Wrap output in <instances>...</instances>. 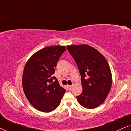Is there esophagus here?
<instances>
[{"instance_id": "esophagus-1", "label": "esophagus", "mask_w": 131, "mask_h": 131, "mask_svg": "<svg viewBox=\"0 0 131 131\" xmlns=\"http://www.w3.org/2000/svg\"><path fill=\"white\" fill-rule=\"evenodd\" d=\"M67 88L69 89V90H70V89H71V88H72V86H71V85H67Z\"/></svg>"}]
</instances>
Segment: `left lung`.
I'll use <instances>...</instances> for the list:
<instances>
[{"label": "left lung", "mask_w": 131, "mask_h": 131, "mask_svg": "<svg viewBox=\"0 0 131 131\" xmlns=\"http://www.w3.org/2000/svg\"><path fill=\"white\" fill-rule=\"evenodd\" d=\"M81 75L82 94L76 96L82 106L92 109L102 104L110 92L112 75L105 57L92 46L83 44L68 45Z\"/></svg>", "instance_id": "left-lung-1"}]
</instances>
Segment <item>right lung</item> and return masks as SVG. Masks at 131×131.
<instances>
[{
    "mask_svg": "<svg viewBox=\"0 0 131 131\" xmlns=\"http://www.w3.org/2000/svg\"><path fill=\"white\" fill-rule=\"evenodd\" d=\"M66 50L52 46L39 50L28 59L23 74V88L29 103L37 110L48 113L55 110L66 90L53 77L57 62Z\"/></svg>",
    "mask_w": 131,
    "mask_h": 131,
    "instance_id": "add662e5",
    "label": "right lung"
}]
</instances>
